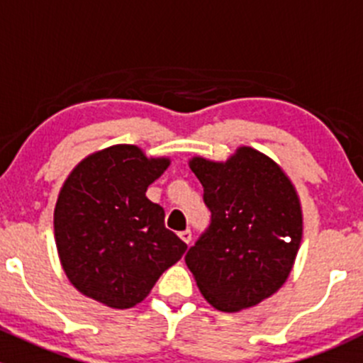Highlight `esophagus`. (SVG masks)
Returning <instances> with one entry per match:
<instances>
[{"mask_svg": "<svg viewBox=\"0 0 363 363\" xmlns=\"http://www.w3.org/2000/svg\"><path fill=\"white\" fill-rule=\"evenodd\" d=\"M179 237H181V239H182V242L189 244V242H191V239H193V235H191V230H182V232L179 233Z\"/></svg>", "mask_w": 363, "mask_h": 363, "instance_id": "obj_1", "label": "esophagus"}]
</instances>
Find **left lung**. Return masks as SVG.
<instances>
[{
  "mask_svg": "<svg viewBox=\"0 0 363 363\" xmlns=\"http://www.w3.org/2000/svg\"><path fill=\"white\" fill-rule=\"evenodd\" d=\"M211 225L186 252V265L212 307L247 309L288 279L302 240L300 200L279 164L252 147L225 163L193 158Z\"/></svg>",
  "mask_w": 363,
  "mask_h": 363,
  "instance_id": "left-lung-1",
  "label": "left lung"
}]
</instances>
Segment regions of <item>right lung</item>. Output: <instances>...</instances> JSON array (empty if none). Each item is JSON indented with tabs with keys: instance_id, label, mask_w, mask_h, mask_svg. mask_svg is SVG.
Wrapping results in <instances>:
<instances>
[{
	"instance_id": "right-lung-1",
	"label": "right lung",
	"mask_w": 363,
	"mask_h": 363,
	"mask_svg": "<svg viewBox=\"0 0 363 363\" xmlns=\"http://www.w3.org/2000/svg\"><path fill=\"white\" fill-rule=\"evenodd\" d=\"M168 164L121 144L87 156L68 175L54 233L61 265L80 294L113 309L137 306L188 250L164 228L163 207L145 196Z\"/></svg>"
}]
</instances>
